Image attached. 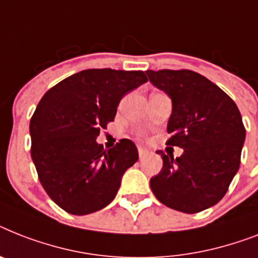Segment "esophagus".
<instances>
[{"label": "esophagus", "instance_id": "esophagus-1", "mask_svg": "<svg viewBox=\"0 0 258 258\" xmlns=\"http://www.w3.org/2000/svg\"><path fill=\"white\" fill-rule=\"evenodd\" d=\"M138 152H139V158L140 159H144L148 154H150V151H148L147 148H144V147L138 148Z\"/></svg>", "mask_w": 258, "mask_h": 258}]
</instances>
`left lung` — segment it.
<instances>
[{"label":"left lung","mask_w":258,"mask_h":258,"mask_svg":"<svg viewBox=\"0 0 258 258\" xmlns=\"http://www.w3.org/2000/svg\"><path fill=\"white\" fill-rule=\"evenodd\" d=\"M150 82L172 99L168 146L181 156L162 155V171L150 180L159 202L184 213L217 204L240 167L245 127L231 96L190 70L146 71Z\"/></svg>","instance_id":"8db88e82"}]
</instances>
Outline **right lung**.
<instances>
[{
	"label": "right lung",
	"instance_id": "1",
	"mask_svg": "<svg viewBox=\"0 0 258 258\" xmlns=\"http://www.w3.org/2000/svg\"><path fill=\"white\" fill-rule=\"evenodd\" d=\"M147 81L143 71L89 69L39 100L30 120L31 159L46 194L68 213L82 216L110 204L123 173L138 162L131 140L104 150L95 139L114 122L123 96Z\"/></svg>",
	"mask_w": 258,
	"mask_h": 258
}]
</instances>
